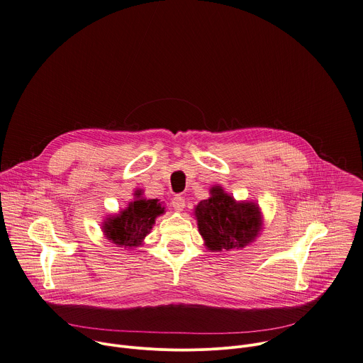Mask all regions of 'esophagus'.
I'll return each mask as SVG.
<instances>
[{
	"instance_id": "obj_1",
	"label": "esophagus",
	"mask_w": 363,
	"mask_h": 363,
	"mask_svg": "<svg viewBox=\"0 0 363 363\" xmlns=\"http://www.w3.org/2000/svg\"><path fill=\"white\" fill-rule=\"evenodd\" d=\"M172 206H173V208H174L177 213H180V211H183V208L186 207V200H184L182 196H176V197H173V200H172Z\"/></svg>"
}]
</instances>
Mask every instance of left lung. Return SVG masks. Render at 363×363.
I'll return each instance as SVG.
<instances>
[{
  "label": "left lung",
  "instance_id": "obj_1",
  "mask_svg": "<svg viewBox=\"0 0 363 363\" xmlns=\"http://www.w3.org/2000/svg\"><path fill=\"white\" fill-rule=\"evenodd\" d=\"M197 228L207 250L214 252L244 248L259 237L264 218L255 201H237L217 184L210 197L194 207Z\"/></svg>",
  "mask_w": 363,
  "mask_h": 363
}]
</instances>
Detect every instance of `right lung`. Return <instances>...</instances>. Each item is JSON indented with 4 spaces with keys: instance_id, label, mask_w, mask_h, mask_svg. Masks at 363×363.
<instances>
[{
    "instance_id": "right-lung-1",
    "label": "right lung",
    "mask_w": 363,
    "mask_h": 363,
    "mask_svg": "<svg viewBox=\"0 0 363 363\" xmlns=\"http://www.w3.org/2000/svg\"><path fill=\"white\" fill-rule=\"evenodd\" d=\"M145 191L136 189L133 200L116 214L108 216L101 224L102 233L116 247L133 250L145 242L159 216L164 214V206L157 199L143 197Z\"/></svg>"
}]
</instances>
